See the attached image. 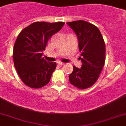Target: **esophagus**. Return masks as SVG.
<instances>
[{
    "mask_svg": "<svg viewBox=\"0 0 126 126\" xmlns=\"http://www.w3.org/2000/svg\"><path fill=\"white\" fill-rule=\"evenodd\" d=\"M58 64L59 65H65V63H62V62H58Z\"/></svg>",
    "mask_w": 126,
    "mask_h": 126,
    "instance_id": "esophagus-1",
    "label": "esophagus"
}]
</instances>
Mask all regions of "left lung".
Segmentation results:
<instances>
[{
	"instance_id": "left-lung-1",
	"label": "left lung",
	"mask_w": 126,
	"mask_h": 126,
	"mask_svg": "<svg viewBox=\"0 0 126 126\" xmlns=\"http://www.w3.org/2000/svg\"><path fill=\"white\" fill-rule=\"evenodd\" d=\"M74 32L81 52V68L73 66L68 76L69 81L76 87L84 89L90 87L99 77L105 63L106 45L98 28L85 20L66 22ZM82 58H80V57Z\"/></svg>"
}]
</instances>
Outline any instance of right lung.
Wrapping results in <instances>:
<instances>
[{
	"mask_svg": "<svg viewBox=\"0 0 126 126\" xmlns=\"http://www.w3.org/2000/svg\"><path fill=\"white\" fill-rule=\"evenodd\" d=\"M65 22H33L20 32L13 47L14 65L21 80L31 88L48 84L56 63L42 57L48 40Z\"/></svg>",
	"mask_w": 126,
	"mask_h": 126,
	"instance_id": "1",
	"label": "right lung"
}]
</instances>
